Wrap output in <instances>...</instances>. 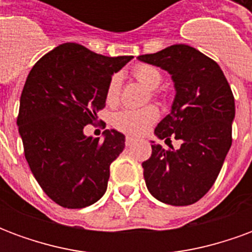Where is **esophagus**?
<instances>
[{
    "label": "esophagus",
    "instance_id": "34e87169",
    "mask_svg": "<svg viewBox=\"0 0 252 252\" xmlns=\"http://www.w3.org/2000/svg\"><path fill=\"white\" fill-rule=\"evenodd\" d=\"M135 142H136V139H133V137H131V136L126 137V146H131V144H133Z\"/></svg>",
    "mask_w": 252,
    "mask_h": 252
}]
</instances>
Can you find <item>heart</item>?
Instances as JSON below:
<instances>
[{
    "mask_svg": "<svg viewBox=\"0 0 252 252\" xmlns=\"http://www.w3.org/2000/svg\"><path fill=\"white\" fill-rule=\"evenodd\" d=\"M132 75L136 78L137 82H140L143 86L150 89V95L151 97H158V92L155 89L158 88L163 75L159 68L151 64H137L132 68ZM120 86L121 78L119 74L112 75L106 86L105 92V98L108 104H116L119 95H120ZM159 110L154 105H148L142 109H121L116 112L112 121L113 126L119 131L128 133V135H140L143 132H146L153 126L155 121L158 120Z\"/></svg>",
    "mask_w": 252,
    "mask_h": 252,
    "instance_id": "obj_1",
    "label": "heart"
}]
</instances>
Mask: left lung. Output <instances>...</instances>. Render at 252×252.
Wrapping results in <instances>:
<instances>
[{"label": "left lung", "mask_w": 252, "mask_h": 252, "mask_svg": "<svg viewBox=\"0 0 252 252\" xmlns=\"http://www.w3.org/2000/svg\"><path fill=\"white\" fill-rule=\"evenodd\" d=\"M139 61L171 74L174 102L155 135L174 150L151 144L153 154L143 162L150 193L164 204L191 205L209 191L232 144L235 98L227 78L213 59L186 44H175Z\"/></svg>", "instance_id": "left-lung-1"}]
</instances>
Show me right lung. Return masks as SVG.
<instances>
[{"label":"right lung","mask_w":252,"mask_h":252,"mask_svg":"<svg viewBox=\"0 0 252 252\" xmlns=\"http://www.w3.org/2000/svg\"><path fill=\"white\" fill-rule=\"evenodd\" d=\"M131 59L64 43L41 57L28 74L17 126L32 174L58 205L81 209L104 195L110 163L123 153L126 136L106 129L99 142L85 136L83 128L95 123L110 77Z\"/></svg>","instance_id":"obj_1"}]
</instances>
